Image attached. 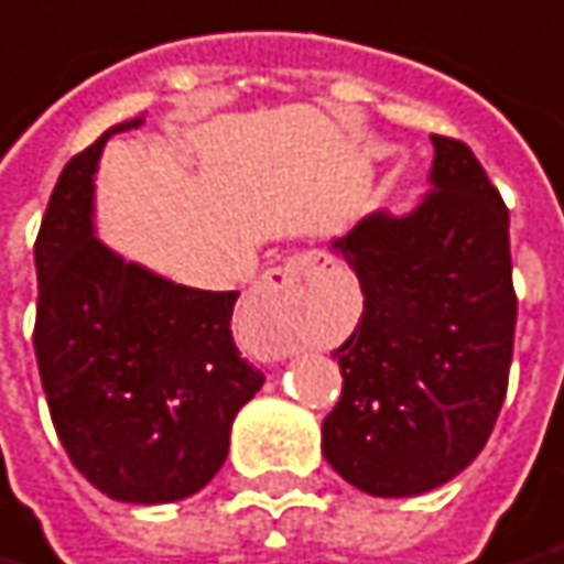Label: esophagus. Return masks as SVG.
<instances>
[{
  "instance_id": "34e87169",
  "label": "esophagus",
  "mask_w": 564,
  "mask_h": 564,
  "mask_svg": "<svg viewBox=\"0 0 564 564\" xmlns=\"http://www.w3.org/2000/svg\"><path fill=\"white\" fill-rule=\"evenodd\" d=\"M321 269L323 259H302V262L286 265V269L265 271L253 286V295H250V314L262 317V321H278L295 295L308 293L314 286Z\"/></svg>"
}]
</instances>
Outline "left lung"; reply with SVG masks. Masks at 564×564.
<instances>
[{
	"mask_svg": "<svg viewBox=\"0 0 564 564\" xmlns=\"http://www.w3.org/2000/svg\"><path fill=\"white\" fill-rule=\"evenodd\" d=\"M433 188L409 216H366L333 243L364 314L333 350L341 397L323 455L366 495L443 486L501 415L516 333L510 214L470 145L433 133Z\"/></svg>",
	"mask_w": 564,
	"mask_h": 564,
	"instance_id": "1",
	"label": "left lung"
}]
</instances>
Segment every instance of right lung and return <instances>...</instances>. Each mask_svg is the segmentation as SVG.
<instances>
[{"label": "right lung", "mask_w": 564, "mask_h": 564, "mask_svg": "<svg viewBox=\"0 0 564 564\" xmlns=\"http://www.w3.org/2000/svg\"><path fill=\"white\" fill-rule=\"evenodd\" d=\"M63 167L35 238L33 348L76 470L128 503L195 495L228 455L231 421L265 376L231 338L238 293L180 286L90 235L106 137Z\"/></svg>", "instance_id": "right-lung-1"}]
</instances>
